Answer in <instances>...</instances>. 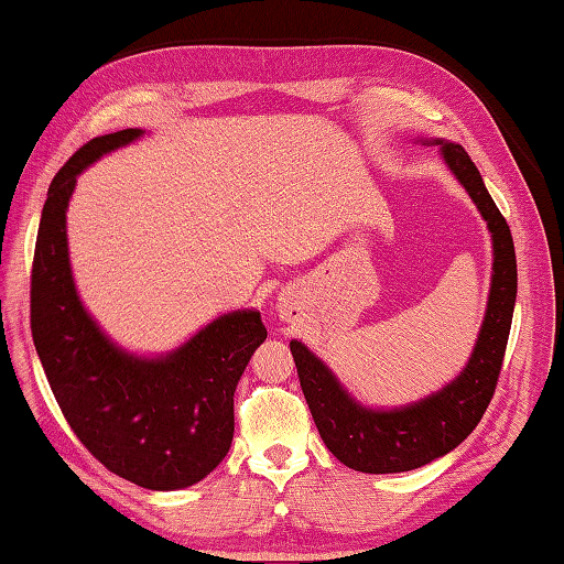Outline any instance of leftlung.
<instances>
[{
	"instance_id": "left-lung-1",
	"label": "left lung",
	"mask_w": 564,
	"mask_h": 564,
	"mask_svg": "<svg viewBox=\"0 0 564 564\" xmlns=\"http://www.w3.org/2000/svg\"><path fill=\"white\" fill-rule=\"evenodd\" d=\"M492 232V285L488 312L466 370L437 394L394 411L362 409L329 368L300 341H291L300 387L326 447L362 474H401L452 452L480 423L500 379L517 300L514 240L474 161L459 143L435 141Z\"/></svg>"
}]
</instances>
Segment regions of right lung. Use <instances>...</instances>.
Masks as SVG:
<instances>
[{
	"label": "right lung",
	"mask_w": 564,
	"mask_h": 564,
	"mask_svg": "<svg viewBox=\"0 0 564 564\" xmlns=\"http://www.w3.org/2000/svg\"><path fill=\"white\" fill-rule=\"evenodd\" d=\"M141 129L84 143L50 182L31 271V334L74 435L96 459L149 490L206 478L232 442V394L267 326L254 310L223 314L159 360L108 341L76 295L67 252V204L76 175Z\"/></svg>",
	"instance_id": "1"
}]
</instances>
